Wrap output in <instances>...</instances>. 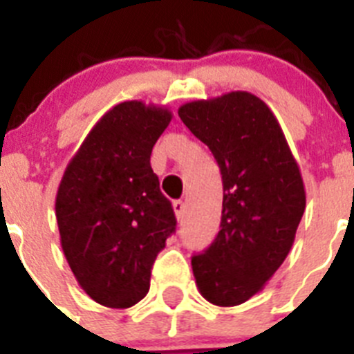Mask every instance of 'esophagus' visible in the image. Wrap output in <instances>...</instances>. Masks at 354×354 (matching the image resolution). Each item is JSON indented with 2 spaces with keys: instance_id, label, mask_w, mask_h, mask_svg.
<instances>
[{
  "instance_id": "34e87169",
  "label": "esophagus",
  "mask_w": 354,
  "mask_h": 354,
  "mask_svg": "<svg viewBox=\"0 0 354 354\" xmlns=\"http://www.w3.org/2000/svg\"><path fill=\"white\" fill-rule=\"evenodd\" d=\"M174 211H175V216H177V220H183L184 212H186V204H184L183 200H175Z\"/></svg>"
}]
</instances>
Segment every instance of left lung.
Wrapping results in <instances>:
<instances>
[{"mask_svg":"<svg viewBox=\"0 0 354 354\" xmlns=\"http://www.w3.org/2000/svg\"><path fill=\"white\" fill-rule=\"evenodd\" d=\"M179 117L209 147L223 180L220 232L192 259L196 287L212 305H241L292 248L306 204L301 171L277 117L253 93L186 102Z\"/></svg>","mask_w":354,"mask_h":354,"instance_id":"left-lung-1","label":"left lung"}]
</instances>
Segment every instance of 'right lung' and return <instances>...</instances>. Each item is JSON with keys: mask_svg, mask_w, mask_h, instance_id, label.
<instances>
[{"mask_svg": "<svg viewBox=\"0 0 354 354\" xmlns=\"http://www.w3.org/2000/svg\"><path fill=\"white\" fill-rule=\"evenodd\" d=\"M171 111L142 101L113 106L68 161L56 193L62 250L81 289L109 308H129L175 232L150 154Z\"/></svg>", "mask_w": 354, "mask_h": 354, "instance_id": "obj_1", "label": "right lung"}]
</instances>
